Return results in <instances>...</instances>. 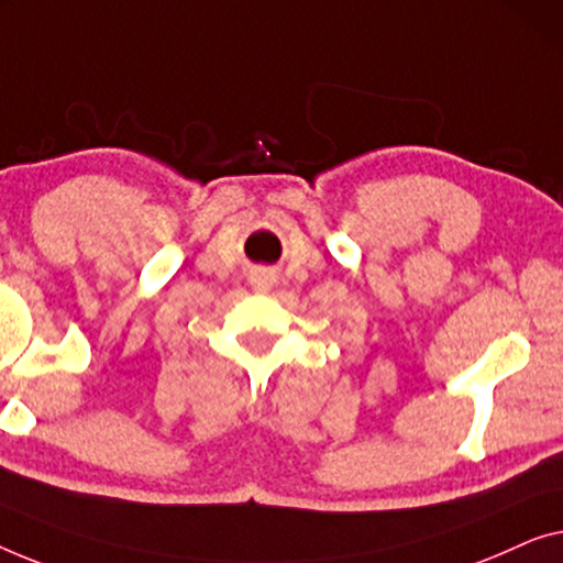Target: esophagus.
Segmentation results:
<instances>
[{
    "label": "esophagus",
    "mask_w": 563,
    "mask_h": 563,
    "mask_svg": "<svg viewBox=\"0 0 563 563\" xmlns=\"http://www.w3.org/2000/svg\"><path fill=\"white\" fill-rule=\"evenodd\" d=\"M252 288L257 292H267L273 288V275L271 273H257L255 278H252Z\"/></svg>",
    "instance_id": "1"
}]
</instances>
